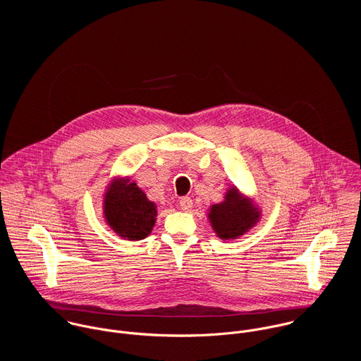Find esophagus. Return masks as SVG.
<instances>
[{"mask_svg": "<svg viewBox=\"0 0 361 361\" xmlns=\"http://www.w3.org/2000/svg\"><path fill=\"white\" fill-rule=\"evenodd\" d=\"M179 206H180L182 209L189 211V209L193 207V200H192L190 197H182V199L179 200Z\"/></svg>", "mask_w": 361, "mask_h": 361, "instance_id": "1", "label": "esophagus"}]
</instances>
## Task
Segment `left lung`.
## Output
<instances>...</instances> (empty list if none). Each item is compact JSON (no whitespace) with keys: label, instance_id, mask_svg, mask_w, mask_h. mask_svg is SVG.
Instances as JSON below:
<instances>
[{"label":"left lung","instance_id":"left-lung-1","mask_svg":"<svg viewBox=\"0 0 361 361\" xmlns=\"http://www.w3.org/2000/svg\"><path fill=\"white\" fill-rule=\"evenodd\" d=\"M208 216L219 238L233 239L253 226L258 212L250 203L240 199L236 189H231L224 203L211 207Z\"/></svg>","mask_w":361,"mask_h":361}]
</instances>
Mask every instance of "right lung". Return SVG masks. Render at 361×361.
Segmentation results:
<instances>
[{
  "mask_svg": "<svg viewBox=\"0 0 361 361\" xmlns=\"http://www.w3.org/2000/svg\"><path fill=\"white\" fill-rule=\"evenodd\" d=\"M154 203L149 202L139 186L132 182L115 183L105 196V218L111 228L129 240L146 238L154 226Z\"/></svg>",
  "mask_w": 361,
  "mask_h": 361,
  "instance_id": "1",
  "label": "right lung"
}]
</instances>
